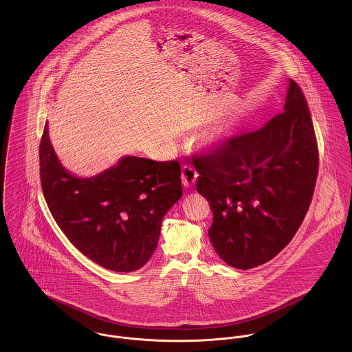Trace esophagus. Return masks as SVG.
Masks as SVG:
<instances>
[{"mask_svg":"<svg viewBox=\"0 0 352 352\" xmlns=\"http://www.w3.org/2000/svg\"><path fill=\"white\" fill-rule=\"evenodd\" d=\"M197 177H198V173L191 166L186 164V166L182 167V184L186 188H190V186H192L195 184Z\"/></svg>","mask_w":352,"mask_h":352,"instance_id":"34e87169","label":"esophagus"}]
</instances>
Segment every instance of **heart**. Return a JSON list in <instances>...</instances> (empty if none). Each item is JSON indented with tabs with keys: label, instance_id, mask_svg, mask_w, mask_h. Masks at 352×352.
Here are the masks:
<instances>
[{
	"label": "heart",
	"instance_id": "1",
	"mask_svg": "<svg viewBox=\"0 0 352 352\" xmlns=\"http://www.w3.org/2000/svg\"><path fill=\"white\" fill-rule=\"evenodd\" d=\"M208 139H209L210 142H214L217 139V135L216 134H210V135L208 136Z\"/></svg>",
	"mask_w": 352,
	"mask_h": 352
}]
</instances>
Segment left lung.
<instances>
[{
    "mask_svg": "<svg viewBox=\"0 0 352 352\" xmlns=\"http://www.w3.org/2000/svg\"><path fill=\"white\" fill-rule=\"evenodd\" d=\"M209 202V239L230 267L268 263L298 232L315 189L319 153L307 100L288 81L283 113L254 133L228 139L194 163Z\"/></svg>",
    "mask_w": 352,
    "mask_h": 352,
    "instance_id": "8db88e82",
    "label": "left lung"
}]
</instances>
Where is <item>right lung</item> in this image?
Listing matches in <instances>:
<instances>
[{"mask_svg":"<svg viewBox=\"0 0 352 352\" xmlns=\"http://www.w3.org/2000/svg\"><path fill=\"white\" fill-rule=\"evenodd\" d=\"M45 122L40 177L54 221L94 263L109 271H138L157 249L163 217L182 197L179 163L124 155L82 178L60 162Z\"/></svg>","mask_w":352,"mask_h":352,"instance_id":"add662e5","label":"right lung"}]
</instances>
